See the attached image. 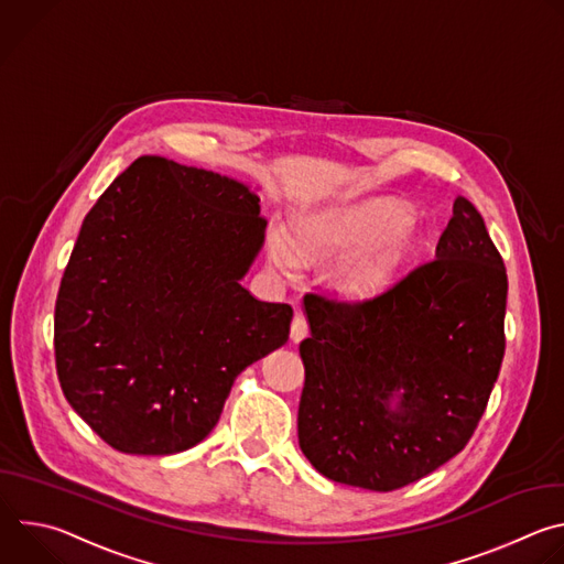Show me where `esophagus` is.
<instances>
[{"label":"esophagus","instance_id":"obj_1","mask_svg":"<svg viewBox=\"0 0 564 564\" xmlns=\"http://www.w3.org/2000/svg\"><path fill=\"white\" fill-rule=\"evenodd\" d=\"M290 337H292V341H294V344H299L301 339H305V337H307V318H305L301 312H296V314H294V318H292Z\"/></svg>","mask_w":564,"mask_h":564}]
</instances>
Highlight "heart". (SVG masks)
<instances>
[{"instance_id":"heart-1","label":"heart","mask_w":564,"mask_h":564,"mask_svg":"<svg viewBox=\"0 0 564 564\" xmlns=\"http://www.w3.org/2000/svg\"><path fill=\"white\" fill-rule=\"evenodd\" d=\"M417 243L411 212L394 200H370L314 214L299 223L296 243L274 231L270 263L281 274H296L303 261H326L348 250L364 251L346 259L335 272V288L350 299H366L388 285Z\"/></svg>"}]
</instances>
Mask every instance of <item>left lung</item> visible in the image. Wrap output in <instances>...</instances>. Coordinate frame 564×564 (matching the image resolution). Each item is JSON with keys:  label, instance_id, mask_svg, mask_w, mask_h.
I'll use <instances>...</instances> for the list:
<instances>
[{"label": "left lung", "instance_id": "8db88e82", "mask_svg": "<svg viewBox=\"0 0 564 564\" xmlns=\"http://www.w3.org/2000/svg\"><path fill=\"white\" fill-rule=\"evenodd\" d=\"M507 290L485 218L457 196L435 259L381 294H305L299 446L310 464L386 494L455 457L500 375Z\"/></svg>", "mask_w": 564, "mask_h": 564}]
</instances>
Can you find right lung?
<instances>
[{"instance_id": "add662e5", "label": "right lung", "mask_w": 564, "mask_h": 564, "mask_svg": "<svg viewBox=\"0 0 564 564\" xmlns=\"http://www.w3.org/2000/svg\"><path fill=\"white\" fill-rule=\"evenodd\" d=\"M259 203L234 178L142 155L87 214L55 301V368L116 451L196 446L234 379L288 341L292 307L240 285L265 240Z\"/></svg>"}]
</instances>
